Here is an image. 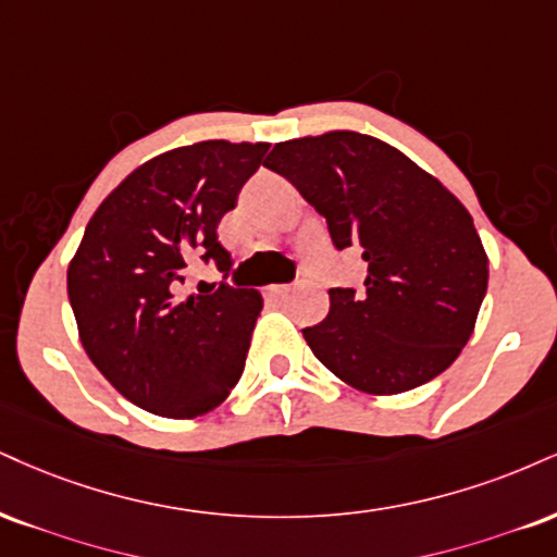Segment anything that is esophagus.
<instances>
[{
	"label": "esophagus",
	"mask_w": 557,
	"mask_h": 557,
	"mask_svg": "<svg viewBox=\"0 0 557 557\" xmlns=\"http://www.w3.org/2000/svg\"><path fill=\"white\" fill-rule=\"evenodd\" d=\"M267 296H270V298H287V296H290V285H270V287H267Z\"/></svg>",
	"instance_id": "1"
}]
</instances>
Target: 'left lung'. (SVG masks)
I'll return each instance as SVG.
<instances>
[{
  "label": "left lung",
  "instance_id": "1",
  "mask_svg": "<svg viewBox=\"0 0 557 557\" xmlns=\"http://www.w3.org/2000/svg\"><path fill=\"white\" fill-rule=\"evenodd\" d=\"M264 165L324 214L332 244L355 246L363 287H332L304 337L337 379L368 394L428 384L472 337L487 253L472 214L397 147L360 132L274 145Z\"/></svg>",
  "mask_w": 557,
  "mask_h": 557
}]
</instances>
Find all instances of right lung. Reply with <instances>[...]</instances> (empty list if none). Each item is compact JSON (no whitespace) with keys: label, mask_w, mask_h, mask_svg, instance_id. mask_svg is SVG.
I'll return each mask as SVG.
<instances>
[{"label":"right lung","mask_w":557,"mask_h":557,"mask_svg":"<svg viewBox=\"0 0 557 557\" xmlns=\"http://www.w3.org/2000/svg\"><path fill=\"white\" fill-rule=\"evenodd\" d=\"M267 150V143L207 139L163 152L132 171L85 227L66 270L79 343L147 412L197 418L244 373L259 290L220 283L186 296L184 283L194 259L231 272L218 225Z\"/></svg>","instance_id":"add662e5"}]
</instances>
